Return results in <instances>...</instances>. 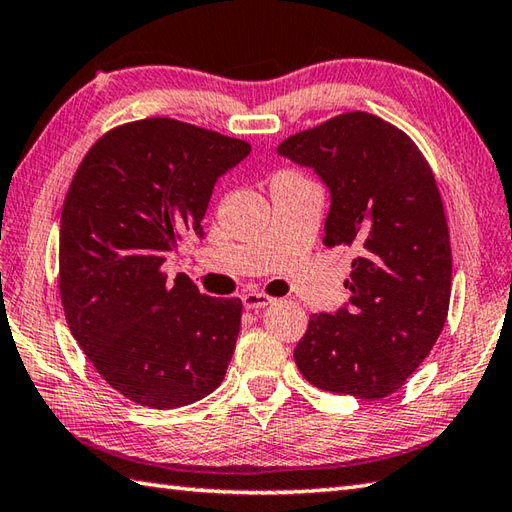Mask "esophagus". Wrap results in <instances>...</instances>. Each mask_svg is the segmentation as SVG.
<instances>
[{"label": "esophagus", "mask_w": 512, "mask_h": 512, "mask_svg": "<svg viewBox=\"0 0 512 512\" xmlns=\"http://www.w3.org/2000/svg\"><path fill=\"white\" fill-rule=\"evenodd\" d=\"M273 301L275 299L264 295V292H244V295H242V303H244L246 310H262V308L270 306Z\"/></svg>", "instance_id": "1"}]
</instances>
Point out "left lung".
Segmentation results:
<instances>
[{
	"label": "left lung",
	"mask_w": 512,
	"mask_h": 512,
	"mask_svg": "<svg viewBox=\"0 0 512 512\" xmlns=\"http://www.w3.org/2000/svg\"><path fill=\"white\" fill-rule=\"evenodd\" d=\"M277 154L330 189L325 246H354L347 306L312 314L295 363L314 387L378 400L429 356L451 299L449 226L416 143L367 112L286 138Z\"/></svg>",
	"instance_id": "1"
}]
</instances>
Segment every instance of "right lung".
<instances>
[{"label":"right lung","mask_w":512,"mask_h":512,"mask_svg":"<svg viewBox=\"0 0 512 512\" xmlns=\"http://www.w3.org/2000/svg\"><path fill=\"white\" fill-rule=\"evenodd\" d=\"M250 145L173 118L114 127L85 154L65 195L59 290L70 332L107 385L151 409L220 387L242 301L206 297L162 273L187 233L202 235L213 187Z\"/></svg>","instance_id":"add662e5"}]
</instances>
